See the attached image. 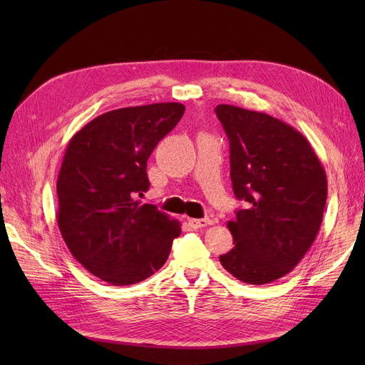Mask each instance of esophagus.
I'll return each instance as SVG.
<instances>
[{
	"label": "esophagus",
	"instance_id": "obj_1",
	"mask_svg": "<svg viewBox=\"0 0 365 365\" xmlns=\"http://www.w3.org/2000/svg\"><path fill=\"white\" fill-rule=\"evenodd\" d=\"M210 224H212V220H210L208 217H204V219H189V225H190L193 230L207 227V225H210Z\"/></svg>",
	"mask_w": 365,
	"mask_h": 365
}]
</instances>
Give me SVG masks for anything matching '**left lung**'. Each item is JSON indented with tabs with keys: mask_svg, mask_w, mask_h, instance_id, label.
Wrapping results in <instances>:
<instances>
[{
	"mask_svg": "<svg viewBox=\"0 0 365 365\" xmlns=\"http://www.w3.org/2000/svg\"><path fill=\"white\" fill-rule=\"evenodd\" d=\"M230 140L231 182L247 208L228 220L235 247L219 257L237 280L275 282L291 272L322 227L326 172L307 138L268 114L217 105Z\"/></svg>",
	"mask_w": 365,
	"mask_h": 365,
	"instance_id": "8db88e82",
	"label": "left lung"
}]
</instances>
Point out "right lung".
<instances>
[{"mask_svg":"<svg viewBox=\"0 0 365 365\" xmlns=\"http://www.w3.org/2000/svg\"><path fill=\"white\" fill-rule=\"evenodd\" d=\"M184 109L175 102L114 109L68 143L56 182L58 225L73 257L103 282L150 277L181 235L178 220L135 196L149 189L148 160Z\"/></svg>","mask_w":365,"mask_h":365,"instance_id":"obj_1","label":"right lung"}]
</instances>
